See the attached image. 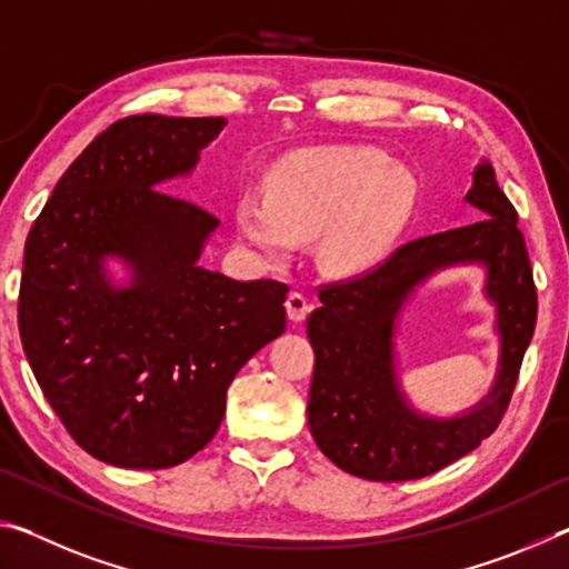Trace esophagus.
Here are the masks:
<instances>
[{
  "mask_svg": "<svg viewBox=\"0 0 569 569\" xmlns=\"http://www.w3.org/2000/svg\"><path fill=\"white\" fill-rule=\"evenodd\" d=\"M286 311L291 321H303L308 311H311V301L301 291H291L286 298Z\"/></svg>",
  "mask_w": 569,
  "mask_h": 569,
  "instance_id": "obj_1",
  "label": "esophagus"
}]
</instances>
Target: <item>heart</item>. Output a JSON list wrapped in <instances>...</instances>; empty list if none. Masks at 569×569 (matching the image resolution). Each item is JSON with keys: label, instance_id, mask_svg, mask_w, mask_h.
I'll return each instance as SVG.
<instances>
[{"label": "heart", "instance_id": "obj_1", "mask_svg": "<svg viewBox=\"0 0 569 569\" xmlns=\"http://www.w3.org/2000/svg\"><path fill=\"white\" fill-rule=\"evenodd\" d=\"M419 203L413 172L377 148L296 150L268 172V196H243L236 220L268 261H286L301 238L319 236V261L331 273L377 266L411 223Z\"/></svg>", "mask_w": 569, "mask_h": 569}]
</instances>
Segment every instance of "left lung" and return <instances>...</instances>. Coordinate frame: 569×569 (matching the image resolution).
<instances>
[{
  "mask_svg": "<svg viewBox=\"0 0 569 569\" xmlns=\"http://www.w3.org/2000/svg\"><path fill=\"white\" fill-rule=\"evenodd\" d=\"M467 200L479 223L407 240L366 271L323 283L321 308L308 316L313 379L308 427L336 467L371 481L421 479L469 455L505 419L519 366L537 323V288L517 210L492 166L475 170ZM481 260L500 308L503 369L487 402L457 420L411 412L392 373V319L410 288L441 264Z\"/></svg>",
  "mask_w": 569,
  "mask_h": 569,
  "instance_id": "left-lung-1",
  "label": "left lung"
}]
</instances>
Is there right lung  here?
Masks as SVG:
<instances>
[{
	"mask_svg": "<svg viewBox=\"0 0 569 569\" xmlns=\"http://www.w3.org/2000/svg\"><path fill=\"white\" fill-rule=\"evenodd\" d=\"M223 118L130 114L102 130L57 182L27 236L19 336L44 399L88 455L168 469L203 449L226 391L286 329V283L200 268L218 218L156 186L188 172ZM136 281L114 292L101 258Z\"/></svg>",
	"mask_w": 569,
	"mask_h": 569,
	"instance_id": "obj_1",
	"label": "right lung"
}]
</instances>
